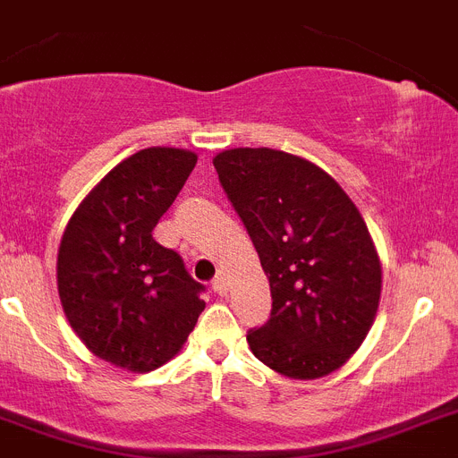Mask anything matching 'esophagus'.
Listing matches in <instances>:
<instances>
[{"label": "esophagus", "instance_id": "34e87169", "mask_svg": "<svg viewBox=\"0 0 458 458\" xmlns=\"http://www.w3.org/2000/svg\"><path fill=\"white\" fill-rule=\"evenodd\" d=\"M211 288H214V293H218V295L228 293V276H225V272H218V275L214 276Z\"/></svg>", "mask_w": 458, "mask_h": 458}]
</instances>
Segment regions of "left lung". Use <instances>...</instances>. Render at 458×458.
Segmentation results:
<instances>
[{"label":"left lung","instance_id":"8db88e82","mask_svg":"<svg viewBox=\"0 0 458 458\" xmlns=\"http://www.w3.org/2000/svg\"><path fill=\"white\" fill-rule=\"evenodd\" d=\"M214 167L270 282V318L247 333L253 356L286 377H326L360 347L377 314L382 265L366 221L305 157L230 148Z\"/></svg>","mask_w":458,"mask_h":458}]
</instances>
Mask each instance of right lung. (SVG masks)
<instances>
[{"mask_svg":"<svg viewBox=\"0 0 458 458\" xmlns=\"http://www.w3.org/2000/svg\"><path fill=\"white\" fill-rule=\"evenodd\" d=\"M198 156L151 146L118 163L64 228L57 293L81 342L98 359L148 372L174 359L205 310V286L153 228Z\"/></svg>","mask_w":458,"mask_h":458,"instance_id":"obj_1","label":"right lung"}]
</instances>
